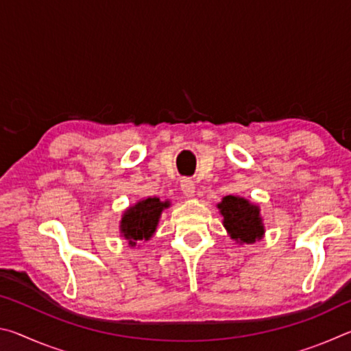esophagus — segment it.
Masks as SVG:
<instances>
[{
    "label": "esophagus",
    "mask_w": 351,
    "mask_h": 351,
    "mask_svg": "<svg viewBox=\"0 0 351 351\" xmlns=\"http://www.w3.org/2000/svg\"><path fill=\"white\" fill-rule=\"evenodd\" d=\"M181 190L186 197H193L195 195V182L190 178H184L181 181Z\"/></svg>",
    "instance_id": "obj_1"
}]
</instances>
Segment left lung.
<instances>
[{
  "label": "left lung",
  "mask_w": 351,
  "mask_h": 351,
  "mask_svg": "<svg viewBox=\"0 0 351 351\" xmlns=\"http://www.w3.org/2000/svg\"><path fill=\"white\" fill-rule=\"evenodd\" d=\"M218 209L223 215L224 228L234 240L254 243L263 237L265 229L261 224L258 207L249 203L247 199L228 195L218 204Z\"/></svg>",
  "instance_id": "1"
}]
</instances>
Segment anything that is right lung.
<instances>
[{
	"mask_svg": "<svg viewBox=\"0 0 351 351\" xmlns=\"http://www.w3.org/2000/svg\"><path fill=\"white\" fill-rule=\"evenodd\" d=\"M169 207V201H159V198H147L123 213L121 221V232L132 246L141 240H148L156 230L161 212Z\"/></svg>",
	"mask_w": 351,
	"mask_h": 351,
	"instance_id": "obj_1",
	"label": "right lung"
}]
</instances>
